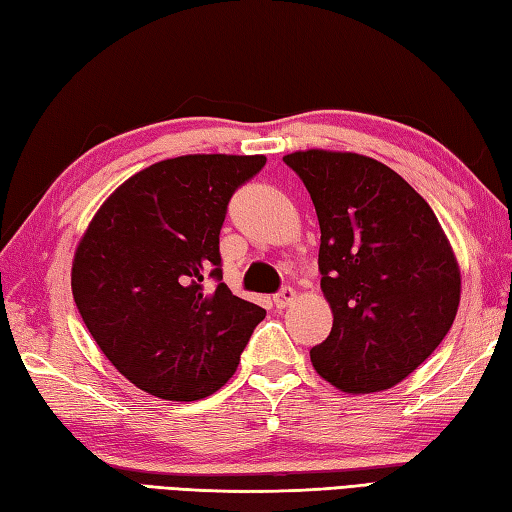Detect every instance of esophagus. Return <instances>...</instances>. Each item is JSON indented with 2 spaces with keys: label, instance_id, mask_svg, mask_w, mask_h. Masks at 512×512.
<instances>
[{
  "label": "esophagus",
  "instance_id": "esophagus-1",
  "mask_svg": "<svg viewBox=\"0 0 512 512\" xmlns=\"http://www.w3.org/2000/svg\"><path fill=\"white\" fill-rule=\"evenodd\" d=\"M294 298H296V292H294V289H292V287H283L281 292L274 294V305H276V307H281V310H283V307H287L289 303H292Z\"/></svg>",
  "mask_w": 512,
  "mask_h": 512
}]
</instances>
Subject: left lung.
Segmentation results:
<instances>
[{"label": "left lung", "instance_id": "obj_1", "mask_svg": "<svg viewBox=\"0 0 512 512\" xmlns=\"http://www.w3.org/2000/svg\"><path fill=\"white\" fill-rule=\"evenodd\" d=\"M310 191L332 332L310 350L343 392L388 390L437 350L457 316L461 278L435 211L397 171L359 153L283 158Z\"/></svg>", "mask_w": 512, "mask_h": 512}]
</instances>
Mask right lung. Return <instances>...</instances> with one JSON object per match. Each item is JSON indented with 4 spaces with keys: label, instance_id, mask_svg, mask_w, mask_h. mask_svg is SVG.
<instances>
[{
    "label": "right lung",
    "instance_id": "add662e5",
    "mask_svg": "<svg viewBox=\"0 0 512 512\" xmlns=\"http://www.w3.org/2000/svg\"><path fill=\"white\" fill-rule=\"evenodd\" d=\"M265 156H180L129 178L75 252L84 325L120 374L167 401L223 388L265 310L223 283L220 229Z\"/></svg>",
    "mask_w": 512,
    "mask_h": 512
}]
</instances>
